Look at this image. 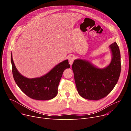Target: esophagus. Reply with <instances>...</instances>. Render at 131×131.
<instances>
[{
  "instance_id": "34e87169",
  "label": "esophagus",
  "mask_w": 131,
  "mask_h": 131,
  "mask_svg": "<svg viewBox=\"0 0 131 131\" xmlns=\"http://www.w3.org/2000/svg\"><path fill=\"white\" fill-rule=\"evenodd\" d=\"M74 57H72V56H70V57H69L68 58V61H69V64L70 65H72L73 62V61H74Z\"/></svg>"
}]
</instances>
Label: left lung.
I'll return each instance as SVG.
<instances>
[{"label": "left lung", "mask_w": 131, "mask_h": 131, "mask_svg": "<svg viewBox=\"0 0 131 131\" xmlns=\"http://www.w3.org/2000/svg\"><path fill=\"white\" fill-rule=\"evenodd\" d=\"M111 60L106 67L100 68L82 59L74 61L72 69L77 89L84 99L97 101L113 90L120 77L121 65L119 48L116 42L109 46Z\"/></svg>", "instance_id": "obj_1"}]
</instances>
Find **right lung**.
<instances>
[{
	"mask_svg": "<svg viewBox=\"0 0 131 131\" xmlns=\"http://www.w3.org/2000/svg\"><path fill=\"white\" fill-rule=\"evenodd\" d=\"M11 61L14 79L19 88L31 99L46 101L53 99L58 94V86L64 71L70 65L65 60L54 66L45 75L38 78H28L16 69L11 53Z\"/></svg>",
	"mask_w": 131,
	"mask_h": 131,
	"instance_id": "1",
	"label": "right lung"
}]
</instances>
